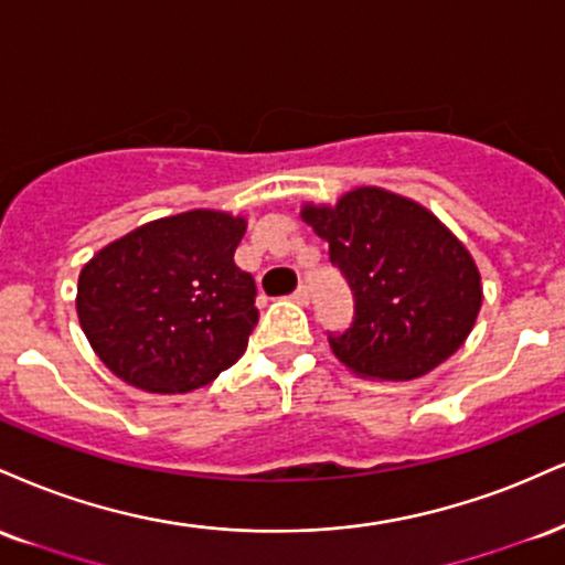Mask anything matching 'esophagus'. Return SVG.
<instances>
[{
    "label": "esophagus",
    "instance_id": "esophagus-1",
    "mask_svg": "<svg viewBox=\"0 0 565 565\" xmlns=\"http://www.w3.org/2000/svg\"><path fill=\"white\" fill-rule=\"evenodd\" d=\"M294 298L298 303H309V288H307V285H298Z\"/></svg>",
    "mask_w": 565,
    "mask_h": 565
}]
</instances>
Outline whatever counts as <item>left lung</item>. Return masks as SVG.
<instances>
[{
	"mask_svg": "<svg viewBox=\"0 0 565 565\" xmlns=\"http://www.w3.org/2000/svg\"><path fill=\"white\" fill-rule=\"evenodd\" d=\"M301 218L330 245L354 294V320L328 333L351 373L413 381L466 343L481 309V275L468 248L409 198L356 188Z\"/></svg>",
	"mask_w": 565,
	"mask_h": 565,
	"instance_id": "left-lung-1",
	"label": "left lung"
}]
</instances>
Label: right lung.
Masks as SVG:
<instances>
[{
    "instance_id": "add662e5",
    "label": "right lung",
    "mask_w": 565,
    "mask_h": 565,
    "mask_svg": "<svg viewBox=\"0 0 565 565\" xmlns=\"http://www.w3.org/2000/svg\"><path fill=\"white\" fill-rule=\"evenodd\" d=\"M245 218L195 209L156 218L84 264L76 311L113 375L150 394H188L243 356L256 282L235 264Z\"/></svg>"
}]
</instances>
